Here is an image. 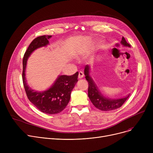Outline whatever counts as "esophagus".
Masks as SVG:
<instances>
[{"label":"esophagus","instance_id":"obj_1","mask_svg":"<svg viewBox=\"0 0 153 153\" xmlns=\"http://www.w3.org/2000/svg\"><path fill=\"white\" fill-rule=\"evenodd\" d=\"M83 77H84V73H83V72L79 71V74H78V77H79V79H82Z\"/></svg>","mask_w":153,"mask_h":153}]
</instances>
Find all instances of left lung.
I'll use <instances>...</instances> for the list:
<instances>
[{"instance_id": "1", "label": "left lung", "mask_w": 153, "mask_h": 153, "mask_svg": "<svg viewBox=\"0 0 153 153\" xmlns=\"http://www.w3.org/2000/svg\"><path fill=\"white\" fill-rule=\"evenodd\" d=\"M121 43L125 46L131 47V45L126 42L124 37H122ZM90 66L89 65H86L84 69V74L85 76L86 80L89 83L88 96H89L93 105L97 108L102 111L115 110L122 107L126 99L129 97L130 95H128L125 97L117 99H111L104 97L90 76Z\"/></svg>"}]
</instances>
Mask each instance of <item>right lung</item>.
I'll list each match as a JSON object with an SVG mask.
<instances>
[{"mask_svg": "<svg viewBox=\"0 0 153 153\" xmlns=\"http://www.w3.org/2000/svg\"><path fill=\"white\" fill-rule=\"evenodd\" d=\"M51 35H43L35 38L30 44L23 58L22 80L25 92L29 100L41 111L48 114H56L61 112L68 104L71 93L78 81V72L72 76H59L53 85L43 92L35 91L29 87L25 79V69L28 58L37 48L49 44L48 39Z\"/></svg>", "mask_w": 153, "mask_h": 153, "instance_id": "right-lung-1", "label": "right lung"}]
</instances>
